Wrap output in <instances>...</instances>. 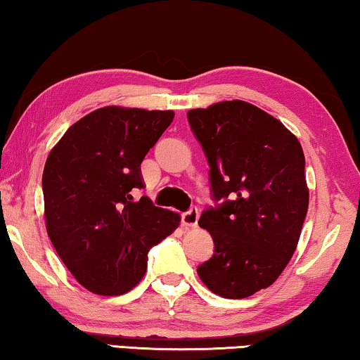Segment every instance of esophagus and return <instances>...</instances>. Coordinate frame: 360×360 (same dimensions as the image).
<instances>
[{
	"mask_svg": "<svg viewBox=\"0 0 360 360\" xmlns=\"http://www.w3.org/2000/svg\"><path fill=\"white\" fill-rule=\"evenodd\" d=\"M198 219H199V211L196 206L190 207L186 212L181 214V224L185 226H195L198 224Z\"/></svg>",
	"mask_w": 360,
	"mask_h": 360,
	"instance_id": "obj_1",
	"label": "esophagus"
}]
</instances>
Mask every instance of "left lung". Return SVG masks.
Returning a JSON list of instances; mask_svg holds the SVG:
<instances>
[{
  "label": "left lung",
  "instance_id": "left-lung-1",
  "mask_svg": "<svg viewBox=\"0 0 360 360\" xmlns=\"http://www.w3.org/2000/svg\"><path fill=\"white\" fill-rule=\"evenodd\" d=\"M186 117L215 202L199 217L214 254L198 275L215 295L241 300L272 285L295 254L309 206L302 148L280 120L240 99Z\"/></svg>",
  "mask_w": 360,
  "mask_h": 360
}]
</instances>
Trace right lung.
<instances>
[{"mask_svg": "<svg viewBox=\"0 0 360 360\" xmlns=\"http://www.w3.org/2000/svg\"><path fill=\"white\" fill-rule=\"evenodd\" d=\"M172 110L108 106L65 131L43 170L46 230L60 261L96 295L130 291L148 252L179 226L141 190L140 164L172 124Z\"/></svg>", "mask_w": 360, "mask_h": 360, "instance_id": "add662e5", "label": "right lung"}]
</instances>
